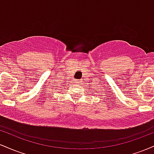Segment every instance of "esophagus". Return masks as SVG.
Here are the masks:
<instances>
[{
	"mask_svg": "<svg viewBox=\"0 0 154 154\" xmlns=\"http://www.w3.org/2000/svg\"><path fill=\"white\" fill-rule=\"evenodd\" d=\"M75 83H77V84H78V83H80V79H75Z\"/></svg>",
	"mask_w": 154,
	"mask_h": 154,
	"instance_id": "obj_1",
	"label": "esophagus"
}]
</instances>
